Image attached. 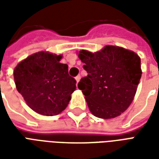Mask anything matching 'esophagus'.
<instances>
[{
    "label": "esophagus",
    "instance_id": "34e87169",
    "mask_svg": "<svg viewBox=\"0 0 159 159\" xmlns=\"http://www.w3.org/2000/svg\"><path fill=\"white\" fill-rule=\"evenodd\" d=\"M80 79H81V76H80L79 75H78V76H76V83H78V82H79V81H80Z\"/></svg>",
    "mask_w": 159,
    "mask_h": 159
}]
</instances>
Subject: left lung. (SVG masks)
I'll return each mask as SVG.
<instances>
[{
    "mask_svg": "<svg viewBox=\"0 0 159 159\" xmlns=\"http://www.w3.org/2000/svg\"><path fill=\"white\" fill-rule=\"evenodd\" d=\"M88 72L78 83L90 111L95 117L113 118L126 110L141 77L140 59L135 52L115 46L101 51L79 52Z\"/></svg>",
    "mask_w": 159,
    "mask_h": 159,
    "instance_id": "obj_1",
    "label": "left lung"
}]
</instances>
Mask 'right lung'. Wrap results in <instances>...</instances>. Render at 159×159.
Returning <instances> with one entry per match:
<instances>
[{"label": "right lung", "mask_w": 159, "mask_h": 159, "mask_svg": "<svg viewBox=\"0 0 159 159\" xmlns=\"http://www.w3.org/2000/svg\"><path fill=\"white\" fill-rule=\"evenodd\" d=\"M61 55L36 52L16 66V88L27 105L45 116L60 113L76 90V81L68 73V66L59 63Z\"/></svg>", "instance_id": "1"}]
</instances>
